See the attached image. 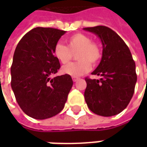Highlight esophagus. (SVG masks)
<instances>
[{"label": "esophagus", "instance_id": "obj_1", "mask_svg": "<svg viewBox=\"0 0 147 147\" xmlns=\"http://www.w3.org/2000/svg\"><path fill=\"white\" fill-rule=\"evenodd\" d=\"M79 80H80V78H78V77H72V80L74 82H77Z\"/></svg>", "mask_w": 147, "mask_h": 147}]
</instances>
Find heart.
Here are the masks:
<instances>
[{
    "label": "heart",
    "instance_id": "b5f03b06",
    "mask_svg": "<svg viewBox=\"0 0 147 147\" xmlns=\"http://www.w3.org/2000/svg\"><path fill=\"white\" fill-rule=\"evenodd\" d=\"M67 46L57 43L53 49L55 57L62 64H67L76 54L77 62L70 63L62 67V72L73 77L83 76L90 70V63L94 65L101 60L102 52L96 42H92L88 35L76 34L67 40Z\"/></svg>",
    "mask_w": 147,
    "mask_h": 147
}]
</instances>
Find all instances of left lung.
Masks as SVG:
<instances>
[{"instance_id": "obj_1", "label": "left lung", "mask_w": 147, "mask_h": 147, "mask_svg": "<svg viewBox=\"0 0 147 147\" xmlns=\"http://www.w3.org/2000/svg\"><path fill=\"white\" fill-rule=\"evenodd\" d=\"M102 44V57L92 75L100 80L86 78L84 98L90 110L102 117L119 114L129 104L135 91L136 63L129 48L115 31L105 26L86 27Z\"/></svg>"}]
</instances>
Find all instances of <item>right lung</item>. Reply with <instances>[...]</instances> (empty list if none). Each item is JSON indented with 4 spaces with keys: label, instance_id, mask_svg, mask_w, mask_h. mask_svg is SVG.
<instances>
[{
    "label": "right lung",
    "instance_id": "right-lung-1",
    "mask_svg": "<svg viewBox=\"0 0 147 147\" xmlns=\"http://www.w3.org/2000/svg\"><path fill=\"white\" fill-rule=\"evenodd\" d=\"M65 32L51 27L34 28L15 50L11 89L21 109L34 119H48L61 112L73 85L66 74L51 77L61 67L53 49Z\"/></svg>",
    "mask_w": 147,
    "mask_h": 147
}]
</instances>
